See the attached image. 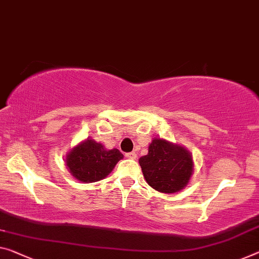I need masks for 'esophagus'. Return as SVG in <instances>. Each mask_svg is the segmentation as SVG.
I'll return each mask as SVG.
<instances>
[{"instance_id": "obj_1", "label": "esophagus", "mask_w": 259, "mask_h": 259, "mask_svg": "<svg viewBox=\"0 0 259 259\" xmlns=\"http://www.w3.org/2000/svg\"><path fill=\"white\" fill-rule=\"evenodd\" d=\"M125 156L127 158H131V160H134V158H137V154H135L134 152H131V153H126Z\"/></svg>"}]
</instances>
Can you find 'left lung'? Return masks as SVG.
I'll use <instances>...</instances> for the list:
<instances>
[{
	"label": "left lung",
	"instance_id": "obj_1",
	"mask_svg": "<svg viewBox=\"0 0 259 259\" xmlns=\"http://www.w3.org/2000/svg\"><path fill=\"white\" fill-rule=\"evenodd\" d=\"M139 163L146 182L162 193H175L184 189L193 172V160L189 150L157 138Z\"/></svg>",
	"mask_w": 259,
	"mask_h": 259
}]
</instances>
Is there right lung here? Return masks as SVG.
<instances>
[{
    "label": "right lung",
    "instance_id": "right-lung-1",
    "mask_svg": "<svg viewBox=\"0 0 259 259\" xmlns=\"http://www.w3.org/2000/svg\"><path fill=\"white\" fill-rule=\"evenodd\" d=\"M122 157L118 149L106 150L102 143L87 139L67 154L66 165L77 181L94 183L105 178Z\"/></svg>",
    "mask_w": 259,
    "mask_h": 259
}]
</instances>
